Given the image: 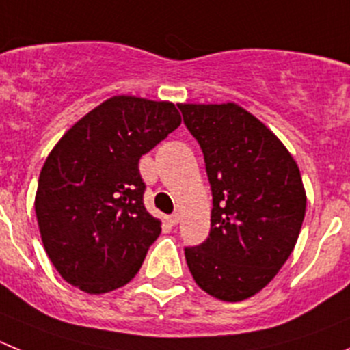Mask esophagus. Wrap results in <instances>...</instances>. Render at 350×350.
<instances>
[{"mask_svg":"<svg viewBox=\"0 0 350 350\" xmlns=\"http://www.w3.org/2000/svg\"><path fill=\"white\" fill-rule=\"evenodd\" d=\"M166 221H168L170 225H172V227H175V225H177V223L180 221V215H178V213H173V215L166 216Z\"/></svg>","mask_w":350,"mask_h":350,"instance_id":"1","label":"esophagus"}]
</instances>
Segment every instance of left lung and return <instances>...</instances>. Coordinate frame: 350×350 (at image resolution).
Instances as JSON below:
<instances>
[{
	"label": "left lung",
	"mask_w": 350,
	"mask_h": 350,
	"mask_svg": "<svg viewBox=\"0 0 350 350\" xmlns=\"http://www.w3.org/2000/svg\"><path fill=\"white\" fill-rule=\"evenodd\" d=\"M204 156L211 230L185 247L196 284L221 301L251 297L271 282L297 242L306 213L291 152L256 116L234 103L178 105Z\"/></svg>",
	"instance_id": "obj_1"
}]
</instances>
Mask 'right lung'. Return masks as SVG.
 <instances>
[{"mask_svg": "<svg viewBox=\"0 0 350 350\" xmlns=\"http://www.w3.org/2000/svg\"><path fill=\"white\" fill-rule=\"evenodd\" d=\"M180 122L172 103L115 96L49 152L34 206L46 254L63 280L105 294L137 275L161 234L144 206L139 159Z\"/></svg>", "mask_w": 350, "mask_h": 350, "instance_id": "1", "label": "right lung"}]
</instances>
